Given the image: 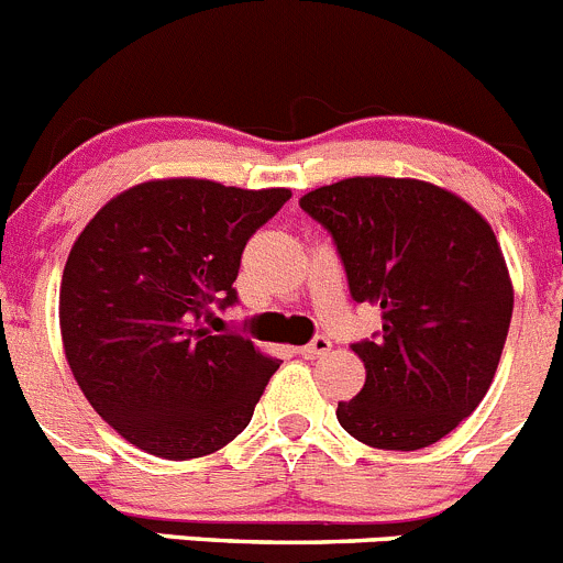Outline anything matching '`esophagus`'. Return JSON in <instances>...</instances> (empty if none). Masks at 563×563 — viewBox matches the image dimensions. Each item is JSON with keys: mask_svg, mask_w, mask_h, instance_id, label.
Instances as JSON below:
<instances>
[{"mask_svg": "<svg viewBox=\"0 0 563 563\" xmlns=\"http://www.w3.org/2000/svg\"><path fill=\"white\" fill-rule=\"evenodd\" d=\"M330 346H333V344H330L328 335H317L311 344L299 346V355H302V358H308V361H317V358H322V355L330 353Z\"/></svg>", "mask_w": 563, "mask_h": 563, "instance_id": "1", "label": "esophagus"}]
</instances>
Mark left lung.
Here are the masks:
<instances>
[{
	"instance_id": "1",
	"label": "left lung",
	"mask_w": 563,
	"mask_h": 563,
	"mask_svg": "<svg viewBox=\"0 0 563 563\" xmlns=\"http://www.w3.org/2000/svg\"><path fill=\"white\" fill-rule=\"evenodd\" d=\"M333 239L355 302L383 330L355 341L366 366L339 424L377 450H422L481 406L514 311L495 233L472 205L422 180L350 177L299 199Z\"/></svg>"
}]
</instances>
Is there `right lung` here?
<instances>
[{
	"label": "right lung",
	"mask_w": 563,
	"mask_h": 563,
	"mask_svg": "<svg viewBox=\"0 0 563 563\" xmlns=\"http://www.w3.org/2000/svg\"><path fill=\"white\" fill-rule=\"evenodd\" d=\"M291 199L210 180H155L110 199L71 246L60 333L93 411L157 459L217 453L277 372L208 319L239 302L241 252Z\"/></svg>",
	"instance_id": "1"
}]
</instances>
